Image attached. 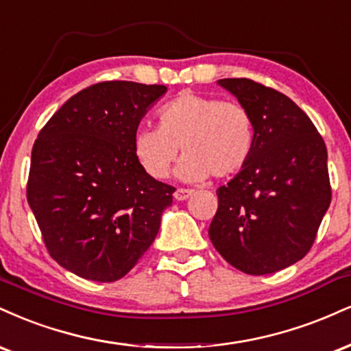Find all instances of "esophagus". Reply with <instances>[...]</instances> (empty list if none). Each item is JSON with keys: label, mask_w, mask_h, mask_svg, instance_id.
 <instances>
[{"label": "esophagus", "mask_w": 351, "mask_h": 351, "mask_svg": "<svg viewBox=\"0 0 351 351\" xmlns=\"http://www.w3.org/2000/svg\"><path fill=\"white\" fill-rule=\"evenodd\" d=\"M193 193L192 189H177L174 192V199L176 200H187Z\"/></svg>", "instance_id": "34e87169"}]
</instances>
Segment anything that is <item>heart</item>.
Returning <instances> with one entry per match:
<instances>
[{
    "label": "heart",
    "instance_id": "obj_1",
    "mask_svg": "<svg viewBox=\"0 0 351 351\" xmlns=\"http://www.w3.org/2000/svg\"><path fill=\"white\" fill-rule=\"evenodd\" d=\"M158 119L159 128H141L133 139L136 160L154 179L167 177L180 146L185 158L177 176L187 182L234 176L253 154L254 119L241 103L184 92L159 110Z\"/></svg>",
    "mask_w": 351,
    "mask_h": 351
}]
</instances>
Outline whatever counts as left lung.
Instances as JSON below:
<instances>
[{"mask_svg": "<svg viewBox=\"0 0 351 351\" xmlns=\"http://www.w3.org/2000/svg\"><path fill=\"white\" fill-rule=\"evenodd\" d=\"M218 85L250 110L256 139L248 164L217 191L210 240L243 273H276L306 256L330 205L327 147L284 93L250 78Z\"/></svg>", "mask_w": 351, "mask_h": 351, "instance_id": "8db88e82", "label": "left lung"}]
</instances>
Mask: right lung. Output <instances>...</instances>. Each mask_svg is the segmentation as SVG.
<instances>
[{"mask_svg":"<svg viewBox=\"0 0 351 351\" xmlns=\"http://www.w3.org/2000/svg\"><path fill=\"white\" fill-rule=\"evenodd\" d=\"M166 92L125 80L86 86L37 136L27 202L49 254L70 273L118 281L154 241L176 189L144 172L133 139Z\"/></svg>","mask_w":351,"mask_h":351,"instance_id":"1","label":"right lung"}]
</instances>
